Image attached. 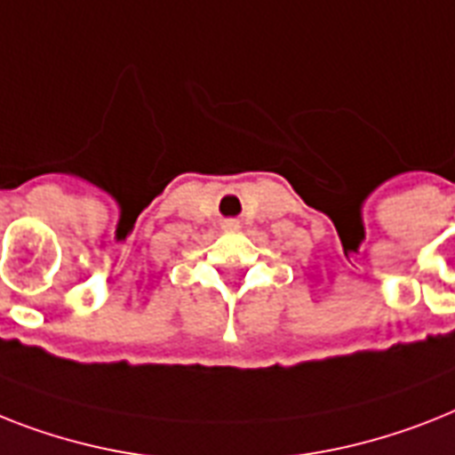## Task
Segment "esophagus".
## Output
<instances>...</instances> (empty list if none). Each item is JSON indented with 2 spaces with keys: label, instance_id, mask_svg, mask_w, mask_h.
<instances>
[{
  "label": "esophagus",
  "instance_id": "esophagus-1",
  "mask_svg": "<svg viewBox=\"0 0 455 455\" xmlns=\"http://www.w3.org/2000/svg\"><path fill=\"white\" fill-rule=\"evenodd\" d=\"M240 224H238V220H227L224 221V228H238Z\"/></svg>",
  "mask_w": 455,
  "mask_h": 455
}]
</instances>
